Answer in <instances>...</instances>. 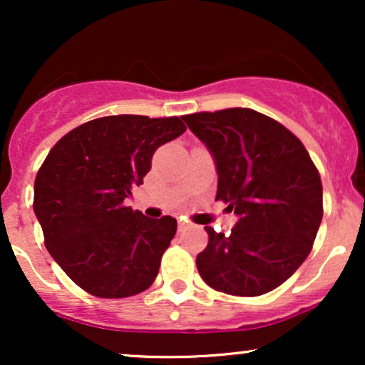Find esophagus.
Segmentation results:
<instances>
[{"label": "esophagus", "mask_w": 365, "mask_h": 365, "mask_svg": "<svg viewBox=\"0 0 365 365\" xmlns=\"http://www.w3.org/2000/svg\"><path fill=\"white\" fill-rule=\"evenodd\" d=\"M192 223L190 221H185V220H180L178 221V230L180 232H182V230H185V228H188V226H190Z\"/></svg>", "instance_id": "esophagus-1"}]
</instances>
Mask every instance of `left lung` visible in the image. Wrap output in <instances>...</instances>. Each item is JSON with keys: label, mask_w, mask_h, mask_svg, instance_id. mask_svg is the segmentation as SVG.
<instances>
[{"label": "left lung", "mask_w": 365, "mask_h": 365, "mask_svg": "<svg viewBox=\"0 0 365 365\" xmlns=\"http://www.w3.org/2000/svg\"><path fill=\"white\" fill-rule=\"evenodd\" d=\"M182 118L215 158L216 200L238 216L226 237L206 226L200 278L228 295L274 290L312 250L322 220L319 171L302 142L262 113L228 108Z\"/></svg>", "instance_id": "8db88e82"}]
</instances>
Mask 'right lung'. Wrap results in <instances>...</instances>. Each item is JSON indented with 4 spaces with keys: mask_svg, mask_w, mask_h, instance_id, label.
<instances>
[{
    "mask_svg": "<svg viewBox=\"0 0 365 365\" xmlns=\"http://www.w3.org/2000/svg\"><path fill=\"white\" fill-rule=\"evenodd\" d=\"M187 127L178 116H103L70 130L37 171L34 212L44 245L75 284L101 299L148 290L177 220L125 206L150 159Z\"/></svg>",
    "mask_w": 365,
    "mask_h": 365,
    "instance_id": "add662e5",
    "label": "right lung"
}]
</instances>
